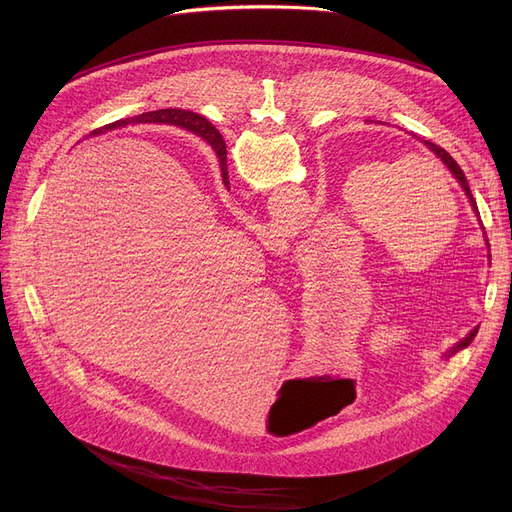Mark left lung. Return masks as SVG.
Segmentation results:
<instances>
[{"instance_id":"1","label":"left lung","mask_w":512,"mask_h":512,"mask_svg":"<svg viewBox=\"0 0 512 512\" xmlns=\"http://www.w3.org/2000/svg\"><path fill=\"white\" fill-rule=\"evenodd\" d=\"M195 122H199L195 128H193V132H197L199 134V137H203L207 143H211L213 147H218V143H220V134H218V130H215L205 118H201V116H197V120ZM425 145H427V149H432L442 161H444V164H446V168L454 174V178L456 180H459L461 182V186L465 188V193H467V197H469V201H471V205H473V209H475V213L479 215V211H477V203H475V199H473V195H471V188H469V182H467V176H465V172L461 170V166L459 164H456V161L452 159V155L446 151V149H442V147H438V145H434V143H429V141H423ZM481 222V220H479ZM483 228V226H481ZM475 334H477V328L465 338V340H461L459 344H456L454 348H452V351H450V355H454V353H459L461 351V348H465V346H469L471 344V340L475 338ZM448 355V357H450Z\"/></svg>"}]
</instances>
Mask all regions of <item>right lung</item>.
<instances>
[{"label": "right lung", "instance_id": "obj_1", "mask_svg": "<svg viewBox=\"0 0 512 512\" xmlns=\"http://www.w3.org/2000/svg\"><path fill=\"white\" fill-rule=\"evenodd\" d=\"M195 120H197V114H193V112H186V110H157V112H147V114H141V116H134V118H130V120H118V122H112V124H107V126H103V128H99V130H93V134H97V132H101V130H114V128L124 126V124H128V122H166V124H174V126H182V128L193 130V128L199 124V122H195ZM213 149H215V153H218V157H220L222 178H224V182L228 184L226 143H224V139H222V137H220L218 147H213Z\"/></svg>", "mask_w": 512, "mask_h": 512}]
</instances>
